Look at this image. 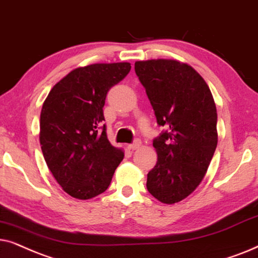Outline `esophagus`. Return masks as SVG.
Segmentation results:
<instances>
[{
    "mask_svg": "<svg viewBox=\"0 0 258 258\" xmlns=\"http://www.w3.org/2000/svg\"><path fill=\"white\" fill-rule=\"evenodd\" d=\"M140 145H142V142H140L139 139H137V140H135V142H133L132 144H130L128 149L132 150V151H135V150H137V149H139Z\"/></svg>",
    "mask_w": 258,
    "mask_h": 258,
    "instance_id": "1",
    "label": "esophagus"
}]
</instances>
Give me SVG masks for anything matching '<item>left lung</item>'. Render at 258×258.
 Returning <instances> with one entry per match:
<instances>
[{
	"instance_id": "left-lung-1",
	"label": "left lung",
	"mask_w": 258,
	"mask_h": 258,
	"mask_svg": "<svg viewBox=\"0 0 258 258\" xmlns=\"http://www.w3.org/2000/svg\"><path fill=\"white\" fill-rule=\"evenodd\" d=\"M135 71L152 105L158 160L146 187L158 201H183L203 180L217 147V109L210 88L191 66L174 60L137 61Z\"/></svg>"
}]
</instances>
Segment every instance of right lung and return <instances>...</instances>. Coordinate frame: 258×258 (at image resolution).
Instances as JSON below:
<instances>
[{"label":"right lung","instance_id":"right-lung-1","mask_svg":"<svg viewBox=\"0 0 258 258\" xmlns=\"http://www.w3.org/2000/svg\"><path fill=\"white\" fill-rule=\"evenodd\" d=\"M128 62L94 63L72 71L51 88L40 116V144L48 169L72 197L102 194L123 153L108 142L104 106Z\"/></svg>","mask_w":258,"mask_h":258}]
</instances>
